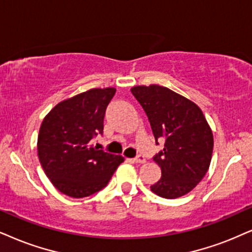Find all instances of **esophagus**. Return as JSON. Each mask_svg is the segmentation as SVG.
Masks as SVG:
<instances>
[{
    "mask_svg": "<svg viewBox=\"0 0 252 252\" xmlns=\"http://www.w3.org/2000/svg\"><path fill=\"white\" fill-rule=\"evenodd\" d=\"M133 161H135V163H141V164L145 163V158H144V156H143V155H137L136 157L133 158Z\"/></svg>",
    "mask_w": 252,
    "mask_h": 252,
    "instance_id": "1",
    "label": "esophagus"
}]
</instances>
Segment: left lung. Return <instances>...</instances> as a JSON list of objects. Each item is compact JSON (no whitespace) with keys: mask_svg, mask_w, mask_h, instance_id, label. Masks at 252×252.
<instances>
[{"mask_svg":"<svg viewBox=\"0 0 252 252\" xmlns=\"http://www.w3.org/2000/svg\"><path fill=\"white\" fill-rule=\"evenodd\" d=\"M131 93L148 116L156 145L163 150L154 156L161 177L151 190L165 199L189 193L205 177L212 160V130L201 109L189 98L163 86H136Z\"/></svg>","mask_w":252,"mask_h":252,"instance_id":"obj_1","label":"left lung"}]
</instances>
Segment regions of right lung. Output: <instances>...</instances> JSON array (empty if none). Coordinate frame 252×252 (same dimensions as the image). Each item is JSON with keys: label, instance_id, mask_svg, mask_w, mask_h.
I'll return each mask as SVG.
<instances>
[{"label": "right lung", "instance_id": "obj_1", "mask_svg": "<svg viewBox=\"0 0 252 252\" xmlns=\"http://www.w3.org/2000/svg\"><path fill=\"white\" fill-rule=\"evenodd\" d=\"M115 88H95L57 104L38 135V157L57 189L86 197L106 187L123 157L93 145L103 133V120Z\"/></svg>", "mask_w": 252, "mask_h": 252}]
</instances>
